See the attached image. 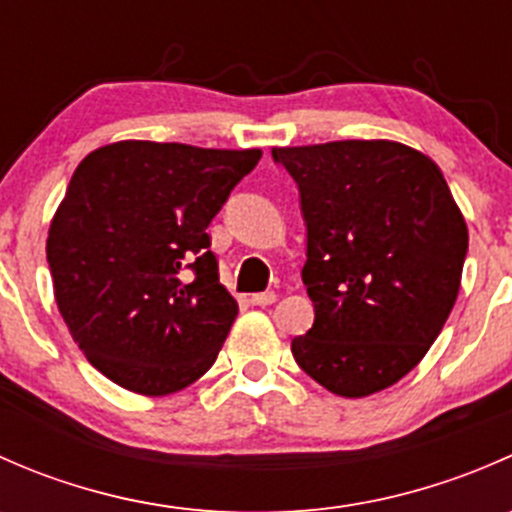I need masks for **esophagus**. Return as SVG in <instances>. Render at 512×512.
I'll return each instance as SVG.
<instances>
[{"mask_svg":"<svg viewBox=\"0 0 512 512\" xmlns=\"http://www.w3.org/2000/svg\"><path fill=\"white\" fill-rule=\"evenodd\" d=\"M250 302H252V304H257V307H267V304H275V302H277V294H275V292H260V294H252Z\"/></svg>","mask_w":512,"mask_h":512,"instance_id":"obj_1","label":"esophagus"}]
</instances>
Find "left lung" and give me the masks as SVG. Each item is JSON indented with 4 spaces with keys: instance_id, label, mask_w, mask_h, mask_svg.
I'll return each instance as SVG.
<instances>
[{
    "instance_id": "left-lung-1",
    "label": "left lung",
    "mask_w": 512,
    "mask_h": 512,
    "mask_svg": "<svg viewBox=\"0 0 512 512\" xmlns=\"http://www.w3.org/2000/svg\"><path fill=\"white\" fill-rule=\"evenodd\" d=\"M299 185L302 282L314 324L292 339L317 384L361 399L404 379L441 334L468 250V225L441 168L396 141L272 148Z\"/></svg>"
}]
</instances>
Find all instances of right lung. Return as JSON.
Returning a JSON list of instances; mask_svg holds the SVG:
<instances>
[{
  "label": "right lung",
  "mask_w": 512,
  "mask_h": 512,
  "mask_svg": "<svg viewBox=\"0 0 512 512\" xmlns=\"http://www.w3.org/2000/svg\"><path fill=\"white\" fill-rule=\"evenodd\" d=\"M260 158V148L116 141L74 170L46 260L71 337L113 384L168 396L215 364L237 302L205 230Z\"/></svg>",
  "instance_id": "add662e5"
}]
</instances>
